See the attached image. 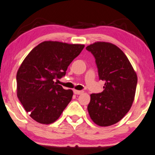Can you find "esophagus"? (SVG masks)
I'll list each match as a JSON object with an SVG mask.
<instances>
[{"label":"esophagus","mask_w":155,"mask_h":155,"mask_svg":"<svg viewBox=\"0 0 155 155\" xmlns=\"http://www.w3.org/2000/svg\"><path fill=\"white\" fill-rule=\"evenodd\" d=\"M74 94H82V93L84 92V91H81V90H74Z\"/></svg>","instance_id":"34e87169"}]
</instances>
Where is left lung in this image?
Here are the masks:
<instances>
[{
    "instance_id": "1",
    "label": "left lung",
    "mask_w": 155,
    "mask_h": 155,
    "mask_svg": "<svg viewBox=\"0 0 155 155\" xmlns=\"http://www.w3.org/2000/svg\"><path fill=\"white\" fill-rule=\"evenodd\" d=\"M93 54L104 90L90 94L89 116L100 126L117 124L131 109L135 97L137 75L129 60L110 42H96L86 48Z\"/></svg>"
}]
</instances>
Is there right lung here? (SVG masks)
<instances>
[{
  "label": "right lung",
  "mask_w": 155,
  "mask_h": 155,
  "mask_svg": "<svg viewBox=\"0 0 155 155\" xmlns=\"http://www.w3.org/2000/svg\"><path fill=\"white\" fill-rule=\"evenodd\" d=\"M84 45L44 41L24 58L16 74V94L33 120L50 124L59 118L71 100L73 91L57 84Z\"/></svg>",
  "instance_id": "obj_1"
}]
</instances>
